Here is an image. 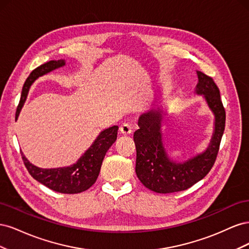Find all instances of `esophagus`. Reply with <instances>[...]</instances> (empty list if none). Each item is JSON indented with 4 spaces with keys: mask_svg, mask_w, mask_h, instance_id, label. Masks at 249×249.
<instances>
[{
    "mask_svg": "<svg viewBox=\"0 0 249 249\" xmlns=\"http://www.w3.org/2000/svg\"><path fill=\"white\" fill-rule=\"evenodd\" d=\"M119 131H120V133L124 134V135H130L133 132V127L129 124H124L120 125Z\"/></svg>",
    "mask_w": 249,
    "mask_h": 249,
    "instance_id": "1",
    "label": "esophagus"
}]
</instances>
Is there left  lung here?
<instances>
[{
	"mask_svg": "<svg viewBox=\"0 0 249 249\" xmlns=\"http://www.w3.org/2000/svg\"><path fill=\"white\" fill-rule=\"evenodd\" d=\"M196 73L195 93L203 96L215 117L212 138L205 152L184 162L170 159L162 140V123L166 114L157 108L139 116V129L134 133L137 152L135 170L140 182L154 192L186 190L205 178L215 163L225 126V111L213 79L198 71Z\"/></svg>",
	"mask_w": 249,
	"mask_h": 249,
	"instance_id": "left-lung-1",
	"label": "left lung"
}]
</instances>
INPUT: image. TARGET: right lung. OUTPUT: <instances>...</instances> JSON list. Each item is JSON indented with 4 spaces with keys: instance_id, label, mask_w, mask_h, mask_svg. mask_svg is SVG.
Masks as SVG:
<instances>
[{
    "instance_id": "add662e5",
    "label": "right lung",
    "mask_w": 249,
    "mask_h": 249,
    "mask_svg": "<svg viewBox=\"0 0 249 249\" xmlns=\"http://www.w3.org/2000/svg\"><path fill=\"white\" fill-rule=\"evenodd\" d=\"M65 65V60H51L35 69L27 78L22 87L20 101L17 110V119L19 112L26 102L29 89L33 83L39 77L47 74L52 71ZM117 125H113L109 129L104 130L93 141L92 145L82 155L80 159L71 166L59 168H40L28 161L21 153L22 161L29 173L37 182L47 186L50 189L60 193L74 194L89 189L99 177L101 166L105 155L108 152L113 143L117 138Z\"/></svg>"
}]
</instances>
